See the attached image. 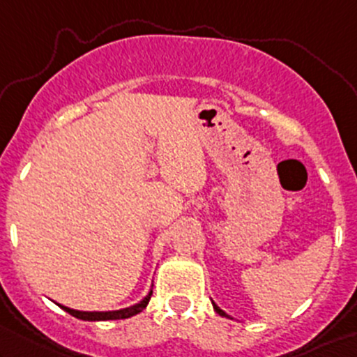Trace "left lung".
Segmentation results:
<instances>
[{"label": "left lung", "instance_id": "left-lung-1", "mask_svg": "<svg viewBox=\"0 0 357 357\" xmlns=\"http://www.w3.org/2000/svg\"><path fill=\"white\" fill-rule=\"evenodd\" d=\"M213 308H215V312H217V313H218V315H222V317H229V315H227V313H225V312H223V310H220V308H218V307H217V305H213Z\"/></svg>", "mask_w": 357, "mask_h": 357}]
</instances>
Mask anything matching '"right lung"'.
Segmentation results:
<instances>
[{"mask_svg":"<svg viewBox=\"0 0 357 357\" xmlns=\"http://www.w3.org/2000/svg\"><path fill=\"white\" fill-rule=\"evenodd\" d=\"M151 295L152 291H149V295L140 301V303L134 305V307H128V308H123V310H115V312H79V310H73V308L64 307V305H59V307L81 320H120V319H128V317L137 315V313L142 312L144 308L147 307L149 300H151Z\"/></svg>","mask_w":357,"mask_h":357,"instance_id":"1","label":"right lung"}]
</instances>
